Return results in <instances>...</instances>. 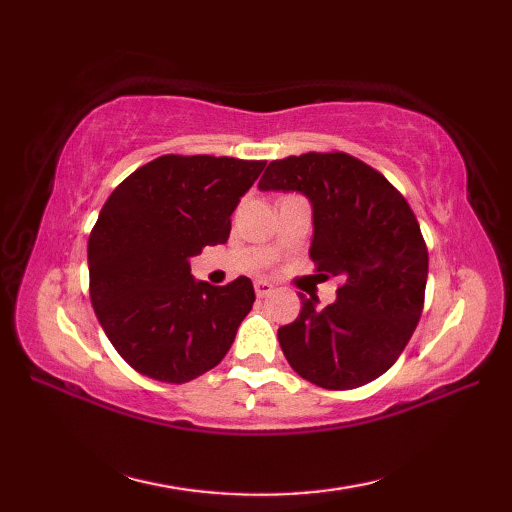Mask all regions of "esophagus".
Masks as SVG:
<instances>
[{
	"label": "esophagus",
	"mask_w": 512,
	"mask_h": 512,
	"mask_svg": "<svg viewBox=\"0 0 512 512\" xmlns=\"http://www.w3.org/2000/svg\"><path fill=\"white\" fill-rule=\"evenodd\" d=\"M273 290H275V284H270L268 279H257V281H255V295H257L259 299L268 297Z\"/></svg>",
	"instance_id": "obj_1"
}]
</instances>
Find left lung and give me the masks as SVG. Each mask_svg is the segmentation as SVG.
Segmentation results:
<instances>
[{
    "label": "left lung",
    "instance_id": "1",
    "mask_svg": "<svg viewBox=\"0 0 512 512\" xmlns=\"http://www.w3.org/2000/svg\"><path fill=\"white\" fill-rule=\"evenodd\" d=\"M262 191H297L312 204L310 257L341 277L336 301L301 295L299 317L279 328L290 367L325 389L372 383L398 361L424 306L429 253L407 200L354 156H288L266 167Z\"/></svg>",
    "mask_w": 512,
    "mask_h": 512
}]
</instances>
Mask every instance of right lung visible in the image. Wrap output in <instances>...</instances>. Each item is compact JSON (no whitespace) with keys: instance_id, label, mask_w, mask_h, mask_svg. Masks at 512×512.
Listing matches in <instances>:
<instances>
[{"instance_id":"add662e5","label":"right lung","mask_w":512,"mask_h":512,"mask_svg":"<svg viewBox=\"0 0 512 512\" xmlns=\"http://www.w3.org/2000/svg\"><path fill=\"white\" fill-rule=\"evenodd\" d=\"M264 160L160 156L107 198L88 242L90 299L116 352L160 383H189L231 350L253 308L248 277L195 281L189 259L224 244Z\"/></svg>"}]
</instances>
